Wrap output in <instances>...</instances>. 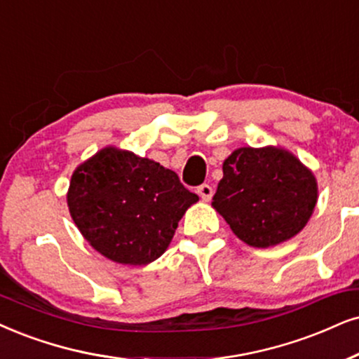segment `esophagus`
<instances>
[{"label":"esophagus","mask_w":359,"mask_h":359,"mask_svg":"<svg viewBox=\"0 0 359 359\" xmlns=\"http://www.w3.org/2000/svg\"><path fill=\"white\" fill-rule=\"evenodd\" d=\"M197 194L201 195L202 201L208 202V201H210V198H212V195H213V189H212L210 185H208V184H202L201 187L197 189Z\"/></svg>","instance_id":"esophagus-1"}]
</instances>
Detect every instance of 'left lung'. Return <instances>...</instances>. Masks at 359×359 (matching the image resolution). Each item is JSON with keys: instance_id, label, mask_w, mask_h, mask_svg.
Masks as SVG:
<instances>
[{"instance_id": "obj_1", "label": "left lung", "mask_w": 359, "mask_h": 359, "mask_svg": "<svg viewBox=\"0 0 359 359\" xmlns=\"http://www.w3.org/2000/svg\"><path fill=\"white\" fill-rule=\"evenodd\" d=\"M212 205L250 247L269 248L302 232L318 198L315 175L280 147H240L224 162Z\"/></svg>"}]
</instances>
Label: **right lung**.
Here are the masks:
<instances>
[{"mask_svg": "<svg viewBox=\"0 0 359 359\" xmlns=\"http://www.w3.org/2000/svg\"><path fill=\"white\" fill-rule=\"evenodd\" d=\"M197 201L174 170L116 147L83 162L67 190V207L83 237L101 255L124 265L157 260Z\"/></svg>", "mask_w": 359, "mask_h": 359, "instance_id": "obj_1", "label": "right lung"}]
</instances>
